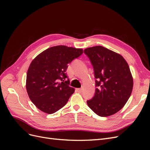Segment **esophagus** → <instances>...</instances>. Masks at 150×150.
Returning a JSON list of instances; mask_svg holds the SVG:
<instances>
[{"label":"esophagus","instance_id":"34e87169","mask_svg":"<svg viewBox=\"0 0 150 150\" xmlns=\"http://www.w3.org/2000/svg\"><path fill=\"white\" fill-rule=\"evenodd\" d=\"M76 91H77V92H78V93H82L83 89H81V88H77V89H76Z\"/></svg>","mask_w":150,"mask_h":150}]
</instances>
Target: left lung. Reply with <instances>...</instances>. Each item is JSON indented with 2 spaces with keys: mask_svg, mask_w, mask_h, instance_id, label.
Masks as SVG:
<instances>
[{
  "mask_svg": "<svg viewBox=\"0 0 150 150\" xmlns=\"http://www.w3.org/2000/svg\"><path fill=\"white\" fill-rule=\"evenodd\" d=\"M84 52L89 58L96 78L94 97L88 106L99 116L115 114L129 98L133 79L128 63L120 54L101 46L88 47Z\"/></svg>",
  "mask_w": 150,
  "mask_h": 150,
  "instance_id": "obj_1",
  "label": "left lung"
}]
</instances>
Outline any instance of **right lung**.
Instances as JSON below:
<instances>
[{
    "label": "right lung",
    "instance_id": "add662e5",
    "mask_svg": "<svg viewBox=\"0 0 150 150\" xmlns=\"http://www.w3.org/2000/svg\"><path fill=\"white\" fill-rule=\"evenodd\" d=\"M83 52L82 49L61 45L45 50L31 62L26 90L39 110L52 114L66 105L74 92L67 79V65Z\"/></svg>",
    "mask_w": 150,
    "mask_h": 150
}]
</instances>
